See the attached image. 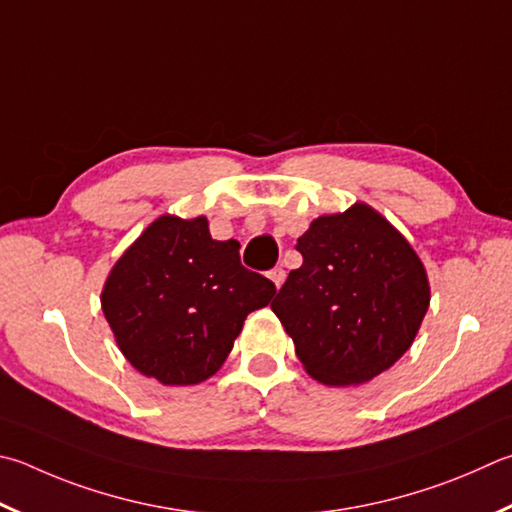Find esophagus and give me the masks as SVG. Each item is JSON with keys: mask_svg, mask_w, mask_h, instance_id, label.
Returning a JSON list of instances; mask_svg holds the SVG:
<instances>
[{"mask_svg": "<svg viewBox=\"0 0 512 512\" xmlns=\"http://www.w3.org/2000/svg\"><path fill=\"white\" fill-rule=\"evenodd\" d=\"M268 277H271V280H273V284H275L277 288H280V286L284 284V280H286V271H284V268H280V266H277V268H273V271H271V273H268Z\"/></svg>", "mask_w": 512, "mask_h": 512, "instance_id": "34e87169", "label": "esophagus"}]
</instances>
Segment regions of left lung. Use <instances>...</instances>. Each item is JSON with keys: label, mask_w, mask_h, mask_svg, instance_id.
<instances>
[{"label": "left lung", "mask_w": 512, "mask_h": 512, "mask_svg": "<svg viewBox=\"0 0 512 512\" xmlns=\"http://www.w3.org/2000/svg\"><path fill=\"white\" fill-rule=\"evenodd\" d=\"M302 266L271 304L304 369L324 385H360L410 349L430 306L421 259L365 203L324 215L297 239Z\"/></svg>", "instance_id": "8db88e82"}]
</instances>
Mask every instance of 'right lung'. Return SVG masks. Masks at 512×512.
<instances>
[{
  "label": "right lung",
  "instance_id": "1",
  "mask_svg": "<svg viewBox=\"0 0 512 512\" xmlns=\"http://www.w3.org/2000/svg\"><path fill=\"white\" fill-rule=\"evenodd\" d=\"M275 295L241 264L239 241L210 237L208 219L159 217L102 288V313L125 358L163 385H197L224 365L248 313Z\"/></svg>",
  "mask_w": 512,
  "mask_h": 512
}]
</instances>
